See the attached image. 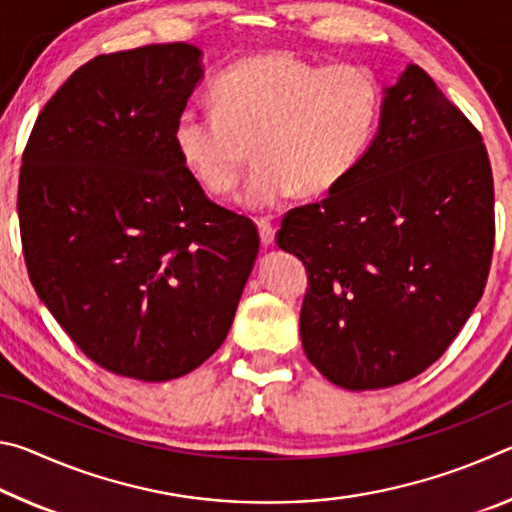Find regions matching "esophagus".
Returning <instances> with one entry per match:
<instances>
[{"label": "esophagus", "mask_w": 512, "mask_h": 512, "mask_svg": "<svg viewBox=\"0 0 512 512\" xmlns=\"http://www.w3.org/2000/svg\"><path fill=\"white\" fill-rule=\"evenodd\" d=\"M257 228H259V237H262V244L271 246L273 239H275V228H273L271 219H268V216H259Z\"/></svg>", "instance_id": "34e87169"}]
</instances>
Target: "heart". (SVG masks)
Returning <instances> with one entry per match:
<instances>
[{"mask_svg":"<svg viewBox=\"0 0 512 512\" xmlns=\"http://www.w3.org/2000/svg\"><path fill=\"white\" fill-rule=\"evenodd\" d=\"M212 106L178 115L180 160L207 192L225 194L253 149L259 162L241 198L266 210L296 189L327 194L350 176L375 135L381 94L366 67H318L275 51L225 69L212 85Z\"/></svg>","mask_w":512,"mask_h":512,"instance_id":"obj_1","label":"heart"}]
</instances>
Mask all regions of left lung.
<instances>
[{
  "label": "left lung",
  "instance_id": "left-lung-1",
  "mask_svg": "<svg viewBox=\"0 0 512 512\" xmlns=\"http://www.w3.org/2000/svg\"><path fill=\"white\" fill-rule=\"evenodd\" d=\"M277 246L307 268L300 336L320 375L348 391L420 375L488 282L495 183L481 133L409 65L357 167L284 214Z\"/></svg>",
  "mask_w": 512,
  "mask_h": 512
}]
</instances>
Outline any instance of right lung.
<instances>
[{
	"label": "right lung",
	"instance_id": "obj_1",
	"mask_svg": "<svg viewBox=\"0 0 512 512\" xmlns=\"http://www.w3.org/2000/svg\"><path fill=\"white\" fill-rule=\"evenodd\" d=\"M187 42L101 54L60 85L22 153L31 284L85 357L167 381L221 348L257 225L214 203L173 128L203 69Z\"/></svg>",
	"mask_w": 512,
	"mask_h": 512
}]
</instances>
